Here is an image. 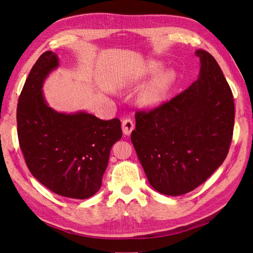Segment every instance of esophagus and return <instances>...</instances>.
<instances>
[{
  "mask_svg": "<svg viewBox=\"0 0 253 253\" xmlns=\"http://www.w3.org/2000/svg\"><path fill=\"white\" fill-rule=\"evenodd\" d=\"M134 127H135V125H134L133 120L125 119L124 121H122V132H124L125 135H126V136L131 135Z\"/></svg>",
  "mask_w": 253,
  "mask_h": 253,
  "instance_id": "esophagus-1",
  "label": "esophagus"
}]
</instances>
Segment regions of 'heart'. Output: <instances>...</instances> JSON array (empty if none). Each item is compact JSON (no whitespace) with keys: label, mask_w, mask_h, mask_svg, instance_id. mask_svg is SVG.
<instances>
[{"label":"heart","mask_w":253,"mask_h":253,"mask_svg":"<svg viewBox=\"0 0 253 253\" xmlns=\"http://www.w3.org/2000/svg\"><path fill=\"white\" fill-rule=\"evenodd\" d=\"M163 64L160 62H151L144 70L145 75H156L162 70ZM175 81V73L173 71H166L151 81L141 94V103L150 109H154L163 104Z\"/></svg>","instance_id":"heart-1"}]
</instances>
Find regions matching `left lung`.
Here are the masks:
<instances>
[{
  "label": "left lung",
  "mask_w": 253,
  "mask_h": 253,
  "mask_svg": "<svg viewBox=\"0 0 253 253\" xmlns=\"http://www.w3.org/2000/svg\"><path fill=\"white\" fill-rule=\"evenodd\" d=\"M198 78L170 101L135 115L131 140L150 185L177 196L193 191L224 163L232 140L234 102L216 60L197 49Z\"/></svg>",
  "instance_id": "1"
}]
</instances>
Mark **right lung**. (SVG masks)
<instances>
[{
    "mask_svg": "<svg viewBox=\"0 0 253 253\" xmlns=\"http://www.w3.org/2000/svg\"><path fill=\"white\" fill-rule=\"evenodd\" d=\"M59 66L45 51L30 71L19 97L18 137L29 171L58 195L85 200L97 193L113 144L122 137L120 120L86 112L59 113L48 106L43 83Z\"/></svg>",
    "mask_w": 253,
    "mask_h": 253,
    "instance_id": "1",
    "label": "right lung"
}]
</instances>
